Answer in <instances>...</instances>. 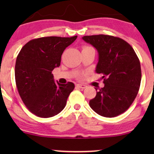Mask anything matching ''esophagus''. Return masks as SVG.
Instances as JSON below:
<instances>
[{
	"label": "esophagus",
	"instance_id": "esophagus-1",
	"mask_svg": "<svg viewBox=\"0 0 154 154\" xmlns=\"http://www.w3.org/2000/svg\"><path fill=\"white\" fill-rule=\"evenodd\" d=\"M76 87L79 88H82V89H83V88H86V85H83V84H81V83H78V84H76Z\"/></svg>",
	"mask_w": 154,
	"mask_h": 154
}]
</instances>
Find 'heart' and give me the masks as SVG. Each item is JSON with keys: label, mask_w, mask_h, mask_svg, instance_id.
Masks as SVG:
<instances>
[{"label": "heart", "mask_w": 154, "mask_h": 154, "mask_svg": "<svg viewBox=\"0 0 154 154\" xmlns=\"http://www.w3.org/2000/svg\"><path fill=\"white\" fill-rule=\"evenodd\" d=\"M90 48V47H89V46H83V49H85V48Z\"/></svg>", "instance_id": "obj_1"}]
</instances>
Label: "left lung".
Returning a JSON list of instances; mask_svg holds the SVG:
<instances>
[{"label": "left lung", "mask_w": 154, "mask_h": 154, "mask_svg": "<svg viewBox=\"0 0 154 154\" xmlns=\"http://www.w3.org/2000/svg\"><path fill=\"white\" fill-rule=\"evenodd\" d=\"M83 39L97 50L95 72L103 75L104 84L90 100V106L102 116H117L131 106L140 90L142 71L138 57L132 46L119 37L100 34Z\"/></svg>", "instance_id": "8db88e82"}]
</instances>
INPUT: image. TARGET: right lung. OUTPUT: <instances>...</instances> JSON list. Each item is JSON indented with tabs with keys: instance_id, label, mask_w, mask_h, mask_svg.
<instances>
[{
	"instance_id": "right-lung-1",
	"label": "right lung",
	"mask_w": 154,
	"mask_h": 154,
	"mask_svg": "<svg viewBox=\"0 0 154 154\" xmlns=\"http://www.w3.org/2000/svg\"><path fill=\"white\" fill-rule=\"evenodd\" d=\"M76 38L77 35L33 39L18 54L14 69L17 88L26 108L37 116H54L66 106L74 84L55 83L52 71L60 66L63 52Z\"/></svg>"
}]
</instances>
